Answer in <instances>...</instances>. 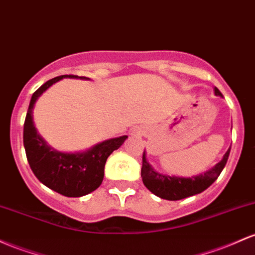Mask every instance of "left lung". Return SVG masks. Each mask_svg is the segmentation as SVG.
<instances>
[{
    "mask_svg": "<svg viewBox=\"0 0 255 255\" xmlns=\"http://www.w3.org/2000/svg\"><path fill=\"white\" fill-rule=\"evenodd\" d=\"M214 92L217 96L223 97L218 88H214ZM229 155H230V149L226 151V153L224 155L223 159L219 163L215 164L213 168L203 173V174L191 178H180L169 177V175H163L155 172L152 167L147 163L144 151L142 152L141 167L142 183L152 194L158 196V197L169 201L183 200V198L189 197V196L201 194L202 191H205L207 187L211 186L217 180L224 167H225Z\"/></svg>",
    "mask_w": 255,
    "mask_h": 255,
    "instance_id": "8db88e82",
    "label": "left lung"
}]
</instances>
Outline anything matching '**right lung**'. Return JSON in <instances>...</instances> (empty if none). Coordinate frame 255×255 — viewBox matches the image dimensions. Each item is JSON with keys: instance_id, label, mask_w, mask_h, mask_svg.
<instances>
[{"instance_id": "add662e5", "label": "right lung", "mask_w": 255, "mask_h": 255, "mask_svg": "<svg viewBox=\"0 0 255 255\" xmlns=\"http://www.w3.org/2000/svg\"><path fill=\"white\" fill-rule=\"evenodd\" d=\"M63 77L78 78L76 75L54 77L43 83L32 94L24 122V147L30 168L43 185L66 197H81L100 186L104 178L106 159L128 136L122 135L105 140L86 152L63 153L50 149L36 132L32 122V109L38 97Z\"/></svg>"}]
</instances>
